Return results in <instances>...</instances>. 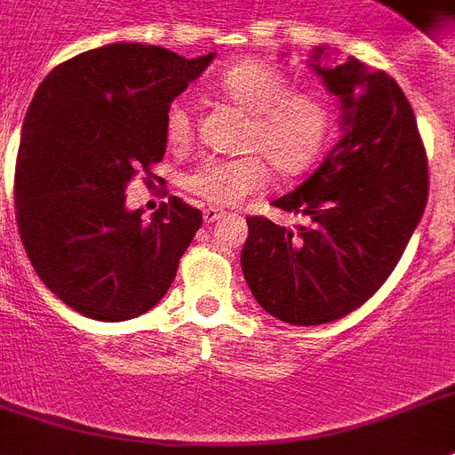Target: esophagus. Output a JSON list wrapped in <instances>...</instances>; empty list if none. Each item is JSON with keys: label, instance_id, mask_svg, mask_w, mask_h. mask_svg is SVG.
Masks as SVG:
<instances>
[{"label": "esophagus", "instance_id": "1", "mask_svg": "<svg viewBox=\"0 0 455 455\" xmlns=\"http://www.w3.org/2000/svg\"><path fill=\"white\" fill-rule=\"evenodd\" d=\"M219 219H223V212H220V209H213V206L204 209V223H216Z\"/></svg>", "mask_w": 455, "mask_h": 455}]
</instances>
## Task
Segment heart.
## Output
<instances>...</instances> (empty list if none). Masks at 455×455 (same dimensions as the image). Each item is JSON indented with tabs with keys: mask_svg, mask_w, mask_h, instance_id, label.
Segmentation results:
<instances>
[{
	"mask_svg": "<svg viewBox=\"0 0 455 455\" xmlns=\"http://www.w3.org/2000/svg\"><path fill=\"white\" fill-rule=\"evenodd\" d=\"M220 95L249 123L239 157H212L186 176V190L212 206H235L269 181V167L281 176L304 174L323 156L332 134V111L316 92L292 90V81L262 60H239L219 76ZM193 116L176 101L164 114V139L172 148L193 144Z\"/></svg>",
	"mask_w": 455,
	"mask_h": 455,
	"instance_id": "heart-1",
	"label": "heart"
}]
</instances>
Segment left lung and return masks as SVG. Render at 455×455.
<instances>
[{
    "instance_id": "obj_1",
    "label": "left lung",
    "mask_w": 455,
    "mask_h": 455,
    "mask_svg": "<svg viewBox=\"0 0 455 455\" xmlns=\"http://www.w3.org/2000/svg\"><path fill=\"white\" fill-rule=\"evenodd\" d=\"M309 65L341 100V134L321 167L274 206L309 225L249 216L242 272L262 309L291 325L347 316L384 286L427 200V156L414 108L386 71L358 60Z\"/></svg>"
}]
</instances>
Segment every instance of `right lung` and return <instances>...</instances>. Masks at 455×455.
Returning <instances> with one entry per match:
<instances>
[{"label":"right lung","instance_id":"1","mask_svg":"<svg viewBox=\"0 0 455 455\" xmlns=\"http://www.w3.org/2000/svg\"><path fill=\"white\" fill-rule=\"evenodd\" d=\"M212 60L111 44L58 65L36 90L13 179L18 232L39 279L78 314L137 318L172 286L202 212L172 195L146 223L125 209V188L139 172L157 179L169 104Z\"/></svg>","mask_w":455,"mask_h":455}]
</instances>
